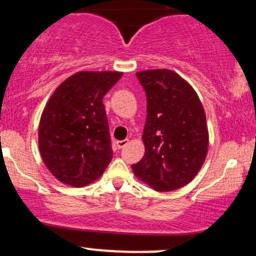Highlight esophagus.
I'll use <instances>...</instances> for the list:
<instances>
[{
	"label": "esophagus",
	"instance_id": "1",
	"mask_svg": "<svg viewBox=\"0 0 256 256\" xmlns=\"http://www.w3.org/2000/svg\"><path fill=\"white\" fill-rule=\"evenodd\" d=\"M128 144V140H118V142H116V146H118L119 149L124 148V146H126Z\"/></svg>",
	"mask_w": 256,
	"mask_h": 256
}]
</instances>
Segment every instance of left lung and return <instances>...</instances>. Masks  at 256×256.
Segmentation results:
<instances>
[{
  "instance_id": "8db88e82",
  "label": "left lung",
  "mask_w": 256,
  "mask_h": 256,
  "mask_svg": "<svg viewBox=\"0 0 256 256\" xmlns=\"http://www.w3.org/2000/svg\"><path fill=\"white\" fill-rule=\"evenodd\" d=\"M146 95L142 140L144 156L134 176L156 192H173L192 180L208 152L204 106L192 86L171 70L136 73Z\"/></svg>"
}]
</instances>
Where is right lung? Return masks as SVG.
I'll list each match as a JSON object with an SVG mask.
<instances>
[{
	"label": "right lung",
	"mask_w": 256,
	"mask_h": 256,
	"mask_svg": "<svg viewBox=\"0 0 256 256\" xmlns=\"http://www.w3.org/2000/svg\"><path fill=\"white\" fill-rule=\"evenodd\" d=\"M122 72H77L62 82L44 107L38 146L49 171L61 183L80 188L101 177L113 150L104 95Z\"/></svg>",
	"instance_id": "add662e5"
}]
</instances>
